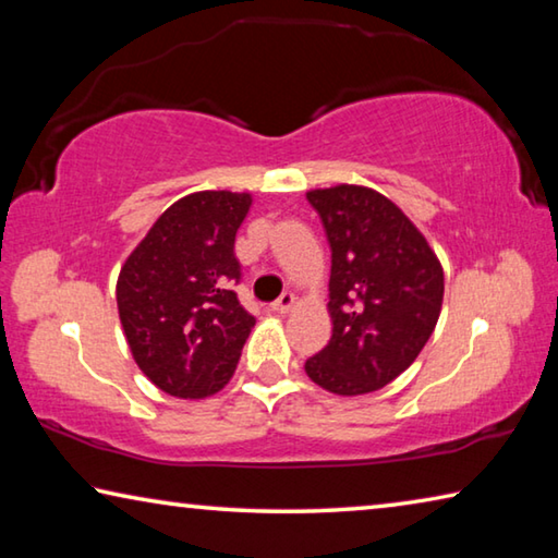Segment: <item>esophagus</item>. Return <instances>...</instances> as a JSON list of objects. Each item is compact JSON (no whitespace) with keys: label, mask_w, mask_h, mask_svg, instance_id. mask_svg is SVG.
<instances>
[{"label":"esophagus","mask_w":558,"mask_h":558,"mask_svg":"<svg viewBox=\"0 0 558 558\" xmlns=\"http://www.w3.org/2000/svg\"><path fill=\"white\" fill-rule=\"evenodd\" d=\"M292 305H295V295H292V292H282V295L272 302L270 310L272 313H288Z\"/></svg>","instance_id":"obj_1"}]
</instances>
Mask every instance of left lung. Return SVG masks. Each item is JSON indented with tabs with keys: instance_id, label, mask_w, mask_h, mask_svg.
Wrapping results in <instances>:
<instances>
[{
	"instance_id": "obj_1",
	"label": "left lung",
	"mask_w": 558,
	"mask_h": 558,
	"mask_svg": "<svg viewBox=\"0 0 558 558\" xmlns=\"http://www.w3.org/2000/svg\"><path fill=\"white\" fill-rule=\"evenodd\" d=\"M307 202L332 251V339L305 372L339 396L372 393L426 347L442 305V268L409 216L374 189H315Z\"/></svg>"
}]
</instances>
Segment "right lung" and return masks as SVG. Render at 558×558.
Instances as JSON below:
<instances>
[{"mask_svg":"<svg viewBox=\"0 0 558 558\" xmlns=\"http://www.w3.org/2000/svg\"><path fill=\"white\" fill-rule=\"evenodd\" d=\"M248 209L251 194H189L159 216L120 270L118 313L130 352L177 399L221 391L256 325L233 292L241 282L235 231Z\"/></svg>","mask_w":558,"mask_h":558,"instance_id":"add662e5","label":"right lung"}]
</instances>
